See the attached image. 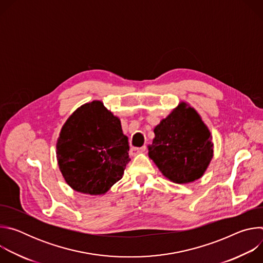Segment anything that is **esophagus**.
<instances>
[{"label": "esophagus", "mask_w": 263, "mask_h": 263, "mask_svg": "<svg viewBox=\"0 0 263 263\" xmlns=\"http://www.w3.org/2000/svg\"><path fill=\"white\" fill-rule=\"evenodd\" d=\"M145 148H146V146H145V145L140 146V147L132 146V147L130 148V154H131V155H133V156H135V155H137V154H139V153L144 152V151H145Z\"/></svg>", "instance_id": "1"}]
</instances>
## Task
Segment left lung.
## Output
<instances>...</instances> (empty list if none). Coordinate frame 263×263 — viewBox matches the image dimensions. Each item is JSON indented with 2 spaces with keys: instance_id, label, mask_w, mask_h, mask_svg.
Instances as JSON below:
<instances>
[{
  "instance_id": "obj_1",
  "label": "left lung",
  "mask_w": 263,
  "mask_h": 263,
  "mask_svg": "<svg viewBox=\"0 0 263 263\" xmlns=\"http://www.w3.org/2000/svg\"><path fill=\"white\" fill-rule=\"evenodd\" d=\"M148 157L175 183L193 182L203 176L213 156V143L197 111L181 103L154 129Z\"/></svg>"
}]
</instances>
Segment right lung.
Here are the masks:
<instances>
[{
	"label": "right lung",
	"mask_w": 263,
	"mask_h": 263,
	"mask_svg": "<svg viewBox=\"0 0 263 263\" xmlns=\"http://www.w3.org/2000/svg\"><path fill=\"white\" fill-rule=\"evenodd\" d=\"M120 120L102 102L78 108L61 129L57 160L66 183L79 193L105 194L122 179L129 158Z\"/></svg>",
	"instance_id": "obj_1"
}]
</instances>
